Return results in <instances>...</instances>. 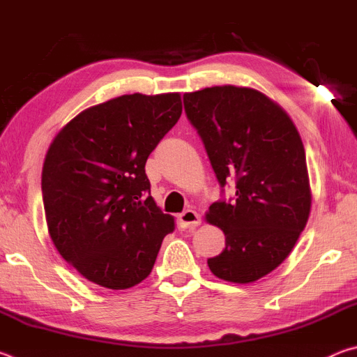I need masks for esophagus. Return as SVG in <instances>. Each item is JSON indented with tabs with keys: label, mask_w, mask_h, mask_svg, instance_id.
Returning a JSON list of instances; mask_svg holds the SVG:
<instances>
[{
	"label": "esophagus",
	"mask_w": 357,
	"mask_h": 357,
	"mask_svg": "<svg viewBox=\"0 0 357 357\" xmlns=\"http://www.w3.org/2000/svg\"><path fill=\"white\" fill-rule=\"evenodd\" d=\"M202 223V219H200V214L197 213V211L193 209H185L183 214L178 215V227L179 228H195Z\"/></svg>",
	"instance_id": "34e87169"
}]
</instances>
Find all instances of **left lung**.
Masks as SVG:
<instances>
[{"label":"left lung","mask_w":357,"mask_h":357,"mask_svg":"<svg viewBox=\"0 0 357 357\" xmlns=\"http://www.w3.org/2000/svg\"><path fill=\"white\" fill-rule=\"evenodd\" d=\"M184 108L220 185L236 183V200L213 203L204 217L225 234V249L208 259L211 273L231 283L257 282L285 261L310 215L299 132L277 102L253 88L185 93Z\"/></svg>","instance_id":"1"}]
</instances>
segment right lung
I'll return each mask as SVG.
<instances>
[{
    "label": "right lung",
    "instance_id": "1",
    "mask_svg": "<svg viewBox=\"0 0 357 357\" xmlns=\"http://www.w3.org/2000/svg\"><path fill=\"white\" fill-rule=\"evenodd\" d=\"M181 113L179 93L124 94L78 113L48 146V233L59 255L96 285H138L173 233L174 219L149 195L144 165Z\"/></svg>",
    "mask_w": 357,
    "mask_h": 357
}]
</instances>
